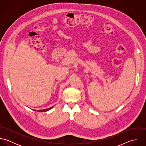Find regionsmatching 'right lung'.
<instances>
[{"label":"right lung","instance_id":"1","mask_svg":"<svg viewBox=\"0 0 146 146\" xmlns=\"http://www.w3.org/2000/svg\"><path fill=\"white\" fill-rule=\"evenodd\" d=\"M53 107H50V108H47V109H45V110H39L38 112H46V111H48L49 110H50V109H52L53 108Z\"/></svg>","mask_w":146,"mask_h":146}]
</instances>
